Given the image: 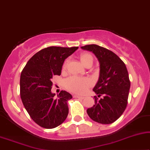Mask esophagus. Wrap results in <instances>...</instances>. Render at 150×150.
<instances>
[{"instance_id": "obj_1", "label": "esophagus", "mask_w": 150, "mask_h": 150, "mask_svg": "<svg viewBox=\"0 0 150 150\" xmlns=\"http://www.w3.org/2000/svg\"><path fill=\"white\" fill-rule=\"evenodd\" d=\"M73 97H75V98H79V99H83V97H81V96H79V95H73Z\"/></svg>"}]
</instances>
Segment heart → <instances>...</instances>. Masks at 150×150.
I'll use <instances>...</instances> for the list:
<instances>
[{
	"instance_id": "obj_1",
	"label": "heart",
	"mask_w": 150,
	"mask_h": 150,
	"mask_svg": "<svg viewBox=\"0 0 150 150\" xmlns=\"http://www.w3.org/2000/svg\"><path fill=\"white\" fill-rule=\"evenodd\" d=\"M79 60L81 63L86 67L89 64L92 65L93 62V57L90 53H83L79 55ZM67 60L63 64L62 70L65 71L67 69ZM92 85L91 81L86 77H79L75 76L70 77L65 81V86L69 91L77 94L84 93L87 89Z\"/></svg>"
}]
</instances>
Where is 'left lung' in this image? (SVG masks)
Returning <instances> with one entry per match:
<instances>
[{
  "instance_id": "left-lung-1",
  "label": "left lung",
  "mask_w": 150,
  "mask_h": 150,
  "mask_svg": "<svg viewBox=\"0 0 150 150\" xmlns=\"http://www.w3.org/2000/svg\"><path fill=\"white\" fill-rule=\"evenodd\" d=\"M93 52L99 62V77L93 91V106L87 109V114L94 121L110 124L117 121L125 111L127 104L130 81L124 62L115 53L97 45L81 47Z\"/></svg>"
}]
</instances>
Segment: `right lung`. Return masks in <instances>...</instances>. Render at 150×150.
<instances>
[{"instance_id": "right-lung-1", "label": "right lung", "mask_w": 150, "mask_h": 150, "mask_svg": "<svg viewBox=\"0 0 150 150\" xmlns=\"http://www.w3.org/2000/svg\"><path fill=\"white\" fill-rule=\"evenodd\" d=\"M78 49L49 47L38 52L27 62L21 75V97L31 118L40 126L52 129L62 124L69 114L72 95L61 91L51 93L54 75H60L65 59Z\"/></svg>"}]
</instances>
